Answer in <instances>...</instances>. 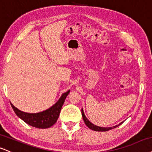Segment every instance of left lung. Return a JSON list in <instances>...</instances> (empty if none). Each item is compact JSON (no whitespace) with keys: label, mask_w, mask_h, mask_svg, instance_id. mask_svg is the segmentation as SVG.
Here are the masks:
<instances>
[{"label":"left lung","mask_w":152,"mask_h":152,"mask_svg":"<svg viewBox=\"0 0 152 152\" xmlns=\"http://www.w3.org/2000/svg\"><path fill=\"white\" fill-rule=\"evenodd\" d=\"M81 113H82V117H83V119L84 120V122H85V124L86 125V126L88 127L89 129H92V130H94V131H97V132H105V131H108V130H110V129H114L115 128V127H118L119 125H120L123 122H120V124H118V125H117L115 126H113V127H99V126H97L96 125H94V124H93L92 122H91L89 121L88 120V118L86 117L85 114H84V112H83V108L81 109Z\"/></svg>","instance_id":"8db88e82"}]
</instances>
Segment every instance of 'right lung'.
I'll list each match as a JSON object with an SVG mask.
<instances>
[{
  "label": "right lung",
  "mask_w": 152,
  "mask_h": 152,
  "mask_svg": "<svg viewBox=\"0 0 152 152\" xmlns=\"http://www.w3.org/2000/svg\"><path fill=\"white\" fill-rule=\"evenodd\" d=\"M69 92L70 91H68L62 94L58 101L51 107L45 110L42 112L37 113L23 112L15 107L12 103L10 104L17 116L19 117L24 122H26L27 125L39 129H47L52 127L57 121L62 105L64 103L66 98L68 96Z\"/></svg>",
  "instance_id": "right-lung-1"
}]
</instances>
